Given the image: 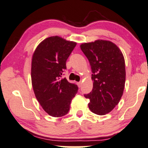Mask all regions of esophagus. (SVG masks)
I'll return each instance as SVG.
<instances>
[{
  "mask_svg": "<svg viewBox=\"0 0 148 148\" xmlns=\"http://www.w3.org/2000/svg\"><path fill=\"white\" fill-rule=\"evenodd\" d=\"M81 85H82V83H81V82H78V83H77V85L78 86V87H81Z\"/></svg>",
  "mask_w": 148,
  "mask_h": 148,
  "instance_id": "34e87169",
  "label": "esophagus"
}]
</instances>
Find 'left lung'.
<instances>
[{
  "instance_id": "obj_1",
  "label": "left lung",
  "mask_w": 148,
  "mask_h": 148,
  "mask_svg": "<svg viewBox=\"0 0 148 148\" xmlns=\"http://www.w3.org/2000/svg\"><path fill=\"white\" fill-rule=\"evenodd\" d=\"M80 48L90 63L93 89L86 98L89 99V109L103 115L111 112L123 95L126 70L121 50L109 41L97 40L85 43Z\"/></svg>"
}]
</instances>
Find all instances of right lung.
<instances>
[{"label": "right lung", "mask_w": 148, "mask_h": 148, "mask_svg": "<svg viewBox=\"0 0 148 148\" xmlns=\"http://www.w3.org/2000/svg\"><path fill=\"white\" fill-rule=\"evenodd\" d=\"M76 42L58 36L42 42L33 54L31 80L35 97L50 115L60 117L68 113L78 86L62 78L66 61L75 48Z\"/></svg>", "instance_id": "right-lung-1"}]
</instances>
